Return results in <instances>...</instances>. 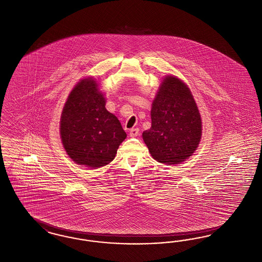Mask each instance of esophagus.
<instances>
[{
    "instance_id": "1",
    "label": "esophagus",
    "mask_w": 262,
    "mask_h": 262,
    "mask_svg": "<svg viewBox=\"0 0 262 262\" xmlns=\"http://www.w3.org/2000/svg\"><path fill=\"white\" fill-rule=\"evenodd\" d=\"M139 136V129L136 127V128H132L129 130V136L130 137H136V136Z\"/></svg>"
}]
</instances>
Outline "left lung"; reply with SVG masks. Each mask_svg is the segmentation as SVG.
Listing matches in <instances>:
<instances>
[{
    "mask_svg": "<svg viewBox=\"0 0 262 262\" xmlns=\"http://www.w3.org/2000/svg\"><path fill=\"white\" fill-rule=\"evenodd\" d=\"M152 126L142 137L159 163L177 165L197 149L202 120L188 86L177 77L164 79L152 104Z\"/></svg>",
    "mask_w": 262,
    "mask_h": 262,
    "instance_id": "1",
    "label": "left lung"
}]
</instances>
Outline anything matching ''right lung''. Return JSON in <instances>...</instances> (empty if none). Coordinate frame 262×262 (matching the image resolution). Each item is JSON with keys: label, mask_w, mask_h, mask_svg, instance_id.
<instances>
[{"label": "right lung", "mask_w": 262, "mask_h": 262, "mask_svg": "<svg viewBox=\"0 0 262 262\" xmlns=\"http://www.w3.org/2000/svg\"><path fill=\"white\" fill-rule=\"evenodd\" d=\"M98 84L86 78L75 85L63 108L60 136L69 157L79 165L100 168L114 160L126 134L105 108Z\"/></svg>", "instance_id": "1"}]
</instances>
